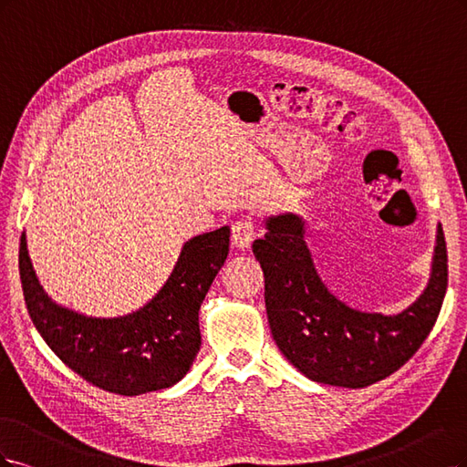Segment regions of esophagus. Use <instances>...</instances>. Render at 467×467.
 <instances>
[{
  "mask_svg": "<svg viewBox=\"0 0 467 467\" xmlns=\"http://www.w3.org/2000/svg\"><path fill=\"white\" fill-rule=\"evenodd\" d=\"M255 238V223L252 217H243L233 224V244L238 250H246L252 246Z\"/></svg>",
  "mask_w": 467,
  "mask_h": 467,
  "instance_id": "34e87169",
  "label": "esophagus"
}]
</instances>
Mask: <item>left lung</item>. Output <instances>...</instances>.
Segmentation results:
<instances>
[{"label":"left lung","instance_id":"1","mask_svg":"<svg viewBox=\"0 0 467 467\" xmlns=\"http://www.w3.org/2000/svg\"><path fill=\"white\" fill-rule=\"evenodd\" d=\"M252 250L265 277L272 336L289 363L314 382L365 388L396 372L423 345L439 318L448 287V255L439 227L429 287L398 316L345 306L316 274L305 221L269 217Z\"/></svg>","mask_w":467,"mask_h":467}]
</instances>
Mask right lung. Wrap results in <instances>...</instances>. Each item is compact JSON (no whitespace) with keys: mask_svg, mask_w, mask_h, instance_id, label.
<instances>
[{"mask_svg":"<svg viewBox=\"0 0 467 467\" xmlns=\"http://www.w3.org/2000/svg\"><path fill=\"white\" fill-rule=\"evenodd\" d=\"M229 227L184 244L159 295L124 318H87L44 295L25 234L19 274L28 316L48 348L83 380L119 396H140L184 379L200 351L198 312L229 254Z\"/></svg>","mask_w":467,"mask_h":467,"instance_id":"right-lung-1","label":"right lung"}]
</instances>
